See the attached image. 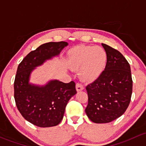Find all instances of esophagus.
<instances>
[{"label":"esophagus","instance_id":"1","mask_svg":"<svg viewBox=\"0 0 146 146\" xmlns=\"http://www.w3.org/2000/svg\"><path fill=\"white\" fill-rule=\"evenodd\" d=\"M76 91H82V90L84 89V86L82 85V84L77 83L76 84Z\"/></svg>","mask_w":146,"mask_h":146}]
</instances>
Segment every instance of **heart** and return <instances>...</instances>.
I'll return each mask as SVG.
<instances>
[{"mask_svg": "<svg viewBox=\"0 0 146 146\" xmlns=\"http://www.w3.org/2000/svg\"><path fill=\"white\" fill-rule=\"evenodd\" d=\"M68 60L72 68L80 70L82 80L91 82L98 79L105 71L108 55L100 46H79L69 51Z\"/></svg>", "mask_w": 146, "mask_h": 146, "instance_id": "heart-1", "label": "heart"}]
</instances>
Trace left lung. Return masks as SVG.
<instances>
[{
  "mask_svg": "<svg viewBox=\"0 0 146 146\" xmlns=\"http://www.w3.org/2000/svg\"><path fill=\"white\" fill-rule=\"evenodd\" d=\"M108 55L106 70L88 84L85 111L93 122L109 123L124 113L132 94V78L129 62L117 50L102 43Z\"/></svg>",
  "mask_w": 146,
  "mask_h": 146,
  "instance_id": "obj_1",
  "label": "left lung"
}]
</instances>
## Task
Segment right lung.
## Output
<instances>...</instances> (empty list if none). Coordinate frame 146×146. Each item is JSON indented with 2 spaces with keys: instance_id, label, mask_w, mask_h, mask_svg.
Instances as JSON below:
<instances>
[{
  "instance_id": "right-lung-1",
  "label": "right lung",
  "mask_w": 146,
  "mask_h": 146,
  "mask_svg": "<svg viewBox=\"0 0 146 146\" xmlns=\"http://www.w3.org/2000/svg\"><path fill=\"white\" fill-rule=\"evenodd\" d=\"M67 42H49L31 51L19 63L14 82V97L24 118L39 127H50L60 123L66 106L76 94L75 83L50 81L45 86L30 84L31 72L47 60L60 54Z\"/></svg>"
}]
</instances>
